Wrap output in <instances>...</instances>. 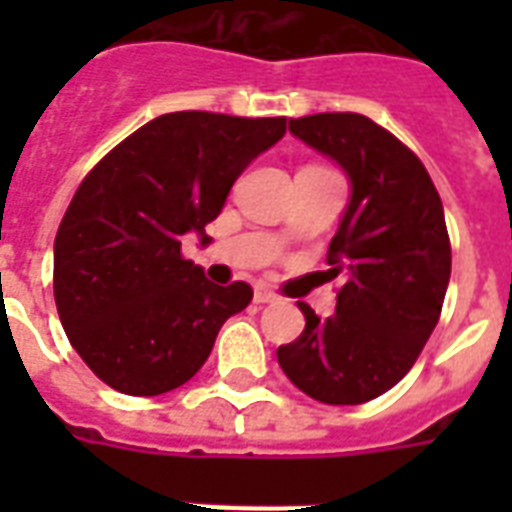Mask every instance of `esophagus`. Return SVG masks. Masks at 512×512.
Masks as SVG:
<instances>
[{"mask_svg": "<svg viewBox=\"0 0 512 512\" xmlns=\"http://www.w3.org/2000/svg\"><path fill=\"white\" fill-rule=\"evenodd\" d=\"M255 301L257 304H271V301H277V293H274V290H268L266 285H257Z\"/></svg>", "mask_w": 512, "mask_h": 512, "instance_id": "esophagus-1", "label": "esophagus"}]
</instances>
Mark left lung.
<instances>
[{"instance_id":"left-lung-1","label":"left lung","mask_w":512,"mask_h":512,"mask_svg":"<svg viewBox=\"0 0 512 512\" xmlns=\"http://www.w3.org/2000/svg\"><path fill=\"white\" fill-rule=\"evenodd\" d=\"M290 134L343 167L351 200L326 255L329 277L345 279L337 312L318 318L299 301L307 326L277 359L304 395L356 406L406 376L439 323L452 266L444 208L422 161L370 117H299Z\"/></svg>"}]
</instances>
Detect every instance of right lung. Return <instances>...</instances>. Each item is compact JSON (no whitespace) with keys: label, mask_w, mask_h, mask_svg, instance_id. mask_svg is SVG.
<instances>
[{"label":"right lung","mask_w":512,"mask_h":512,"mask_svg":"<svg viewBox=\"0 0 512 512\" xmlns=\"http://www.w3.org/2000/svg\"><path fill=\"white\" fill-rule=\"evenodd\" d=\"M285 117L172 112L106 153L73 194L54 238L62 329L104 384L153 397L186 384L222 323L252 301L180 255L205 235L235 178L285 136Z\"/></svg>","instance_id":"add662e5"}]
</instances>
